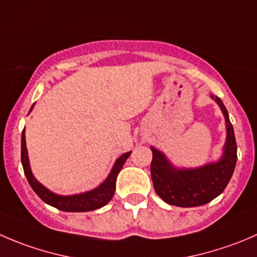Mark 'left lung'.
Wrapping results in <instances>:
<instances>
[{"mask_svg":"<svg viewBox=\"0 0 257 257\" xmlns=\"http://www.w3.org/2000/svg\"><path fill=\"white\" fill-rule=\"evenodd\" d=\"M211 98L218 104L226 123V141L218 161L196 168H178L171 163L163 152L151 147L153 153L151 174L154 191L168 205L197 207L211 202L222 193L235 171L237 146L233 126L222 100L215 95Z\"/></svg>","mask_w":257,"mask_h":257,"instance_id":"obj_1","label":"left lung"}]
</instances>
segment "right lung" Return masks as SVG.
<instances>
[{
    "instance_id": "obj_1",
    "label": "right lung",
    "mask_w": 257,
    "mask_h": 257,
    "mask_svg": "<svg viewBox=\"0 0 257 257\" xmlns=\"http://www.w3.org/2000/svg\"><path fill=\"white\" fill-rule=\"evenodd\" d=\"M34 105L31 106L30 111L32 110ZM132 152H126V153L121 154L114 163L113 168H111L110 173L108 174L104 182H101L98 187L90 191L81 192V193H76V195H69V196H61L54 193L46 187L42 186L35 176L32 174L31 167H30L29 161V153H27L26 148V137H25V129L22 131L21 134V162L22 167H24L25 176H26L27 181H29L30 186L35 191L37 196L44 201L47 205L52 206V207L57 208L60 211H65V212H88V211L98 210V208L105 206L109 201L113 198L114 192H115V181L118 177L119 172L123 168L124 163L131 156Z\"/></svg>"
}]
</instances>
